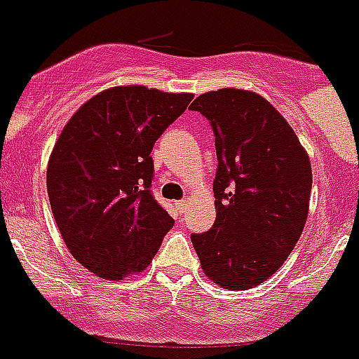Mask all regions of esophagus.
Segmentation results:
<instances>
[{
	"mask_svg": "<svg viewBox=\"0 0 359 359\" xmlns=\"http://www.w3.org/2000/svg\"><path fill=\"white\" fill-rule=\"evenodd\" d=\"M176 209H178L180 212H183L184 209H187V201H178V202H176Z\"/></svg>",
	"mask_w": 359,
	"mask_h": 359,
	"instance_id": "34e87169",
	"label": "esophagus"
}]
</instances>
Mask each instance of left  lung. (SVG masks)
I'll return each mask as SVG.
<instances>
[{
  "label": "left lung",
  "mask_w": 359,
  "mask_h": 359,
  "mask_svg": "<svg viewBox=\"0 0 359 359\" xmlns=\"http://www.w3.org/2000/svg\"><path fill=\"white\" fill-rule=\"evenodd\" d=\"M190 109L211 123L218 158L215 225L191 233V244L216 285L255 288L299 243L311 201V161L285 116L255 92H205Z\"/></svg>",
  "instance_id": "left-lung-1"
}]
</instances>
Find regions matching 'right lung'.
<instances>
[{"instance_id":"obj_1","label":"right lung","mask_w":359,"mask_h":359,"mask_svg":"<svg viewBox=\"0 0 359 359\" xmlns=\"http://www.w3.org/2000/svg\"><path fill=\"white\" fill-rule=\"evenodd\" d=\"M194 94L143 85L88 99L60 133L47 169L59 232L74 260L102 279L144 271L175 219L151 194V150Z\"/></svg>"}]
</instances>
